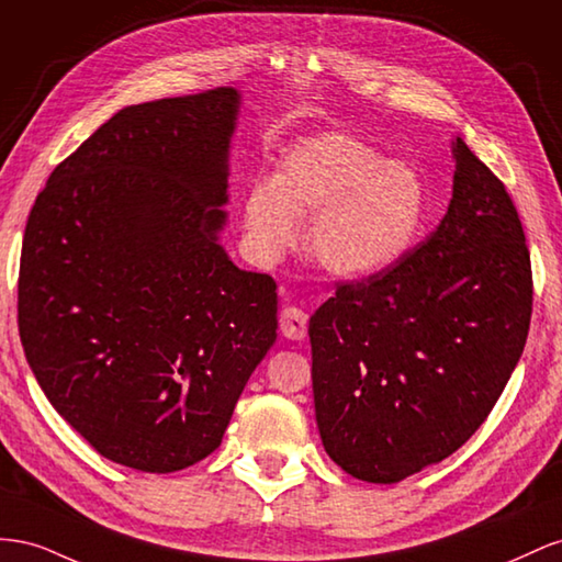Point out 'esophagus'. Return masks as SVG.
<instances>
[{
    "instance_id": "1",
    "label": "esophagus",
    "mask_w": 562,
    "mask_h": 562,
    "mask_svg": "<svg viewBox=\"0 0 562 562\" xmlns=\"http://www.w3.org/2000/svg\"><path fill=\"white\" fill-rule=\"evenodd\" d=\"M280 331L284 339L303 341L308 336V315L296 306H286L280 313Z\"/></svg>"
}]
</instances>
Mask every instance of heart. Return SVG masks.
I'll list each match as a JSON object with an SVG mask.
<instances>
[{
    "instance_id": "b5f03b06",
    "label": "heart",
    "mask_w": 562,
    "mask_h": 562,
    "mask_svg": "<svg viewBox=\"0 0 562 562\" xmlns=\"http://www.w3.org/2000/svg\"><path fill=\"white\" fill-rule=\"evenodd\" d=\"M422 171L383 159L370 143L339 132L301 138L272 179H254L243 200L245 235L263 263L282 259L310 216L308 251L336 278L362 280L395 266L428 216Z\"/></svg>"
}]
</instances>
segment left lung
<instances>
[{"instance_id": "obj_1", "label": "left lung", "mask_w": 562, "mask_h": 562, "mask_svg": "<svg viewBox=\"0 0 562 562\" xmlns=\"http://www.w3.org/2000/svg\"><path fill=\"white\" fill-rule=\"evenodd\" d=\"M440 226L395 266L336 286L311 317L327 454L391 485L457 452L522 356L532 268L504 183L461 138Z\"/></svg>"}]
</instances>
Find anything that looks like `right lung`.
Returning a JSON list of instances; mask_svg holds the SVG:
<instances>
[{
	"label": "right lung",
	"instance_id": "right-lung-1",
	"mask_svg": "<svg viewBox=\"0 0 562 562\" xmlns=\"http://www.w3.org/2000/svg\"><path fill=\"white\" fill-rule=\"evenodd\" d=\"M239 103L218 87L120 110L52 171L27 216L30 370L95 452L136 471L210 457L278 339L276 282L218 243Z\"/></svg>",
	"mask_w": 562,
	"mask_h": 562
}]
</instances>
